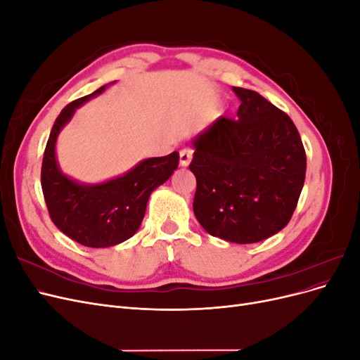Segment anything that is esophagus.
<instances>
[{
  "label": "esophagus",
  "mask_w": 360,
  "mask_h": 360,
  "mask_svg": "<svg viewBox=\"0 0 360 360\" xmlns=\"http://www.w3.org/2000/svg\"><path fill=\"white\" fill-rule=\"evenodd\" d=\"M192 156H193V150L191 147H186L180 150V165L181 167H188L191 160H192Z\"/></svg>",
  "instance_id": "obj_1"
}]
</instances>
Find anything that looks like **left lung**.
Returning a JSON list of instances; mask_svg holds the SVG:
<instances>
[{
  "label": "left lung",
  "instance_id": "8db88e82",
  "mask_svg": "<svg viewBox=\"0 0 360 360\" xmlns=\"http://www.w3.org/2000/svg\"><path fill=\"white\" fill-rule=\"evenodd\" d=\"M237 120L221 117L193 139V213L213 237L257 243L287 226L307 174L292 120L257 91L233 86Z\"/></svg>",
  "mask_w": 360,
  "mask_h": 360
}]
</instances>
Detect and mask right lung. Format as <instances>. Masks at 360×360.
Segmentation results:
<instances>
[{"mask_svg":"<svg viewBox=\"0 0 360 360\" xmlns=\"http://www.w3.org/2000/svg\"><path fill=\"white\" fill-rule=\"evenodd\" d=\"M76 99L63 108L52 126L41 162V191L51 221L72 240L89 248H108L132 237L143 222L150 193L165 183L179 167V151L150 158L122 177L101 184H79L57 165L56 141L76 108L101 94Z\"/></svg>","mask_w":360,"mask_h":360,"instance_id":"obj_1","label":"right lung"}]
</instances>
